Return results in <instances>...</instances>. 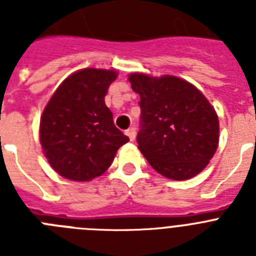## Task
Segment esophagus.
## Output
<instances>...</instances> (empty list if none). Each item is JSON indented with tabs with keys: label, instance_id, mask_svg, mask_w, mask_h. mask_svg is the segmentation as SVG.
Here are the masks:
<instances>
[{
	"label": "esophagus",
	"instance_id": "1",
	"mask_svg": "<svg viewBox=\"0 0 256 256\" xmlns=\"http://www.w3.org/2000/svg\"><path fill=\"white\" fill-rule=\"evenodd\" d=\"M126 134L130 137V141H134V138H136V128H134V126H130V128H128V130H126Z\"/></svg>",
	"mask_w": 256,
	"mask_h": 256
}]
</instances>
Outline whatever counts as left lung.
<instances>
[{
  "instance_id": "8db88e82",
  "label": "left lung",
  "mask_w": 256,
  "mask_h": 256,
  "mask_svg": "<svg viewBox=\"0 0 256 256\" xmlns=\"http://www.w3.org/2000/svg\"><path fill=\"white\" fill-rule=\"evenodd\" d=\"M141 108L138 148L164 177H195L212 159L219 141V120L209 101L191 83L164 76H130Z\"/></svg>"
}]
</instances>
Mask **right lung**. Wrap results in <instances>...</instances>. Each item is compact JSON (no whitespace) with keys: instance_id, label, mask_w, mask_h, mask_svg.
Here are the masks:
<instances>
[{"instance_id":"add662e5","label":"right lung","mask_w":256,"mask_h":256,"mask_svg":"<svg viewBox=\"0 0 256 256\" xmlns=\"http://www.w3.org/2000/svg\"><path fill=\"white\" fill-rule=\"evenodd\" d=\"M114 70L83 69L58 86L40 119V144L50 165L73 180L105 173L130 138L115 126L105 105Z\"/></svg>"}]
</instances>
